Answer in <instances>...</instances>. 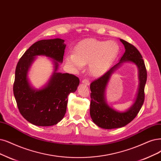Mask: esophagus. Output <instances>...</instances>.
<instances>
[{
  "label": "esophagus",
  "instance_id": "34e87169",
  "mask_svg": "<svg viewBox=\"0 0 161 161\" xmlns=\"http://www.w3.org/2000/svg\"><path fill=\"white\" fill-rule=\"evenodd\" d=\"M82 83L86 85V86L90 85V81H89V80H87V79H84V80H82Z\"/></svg>",
  "mask_w": 161,
  "mask_h": 161
}]
</instances>
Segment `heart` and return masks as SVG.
<instances>
[{
  "label": "heart",
  "instance_id": "b5f03b06",
  "mask_svg": "<svg viewBox=\"0 0 161 161\" xmlns=\"http://www.w3.org/2000/svg\"><path fill=\"white\" fill-rule=\"evenodd\" d=\"M120 47L114 40L103 41L87 38L81 41L74 48V53L66 58L68 64L80 69L90 63L89 68L93 75L103 74L119 52Z\"/></svg>",
  "mask_w": 161,
  "mask_h": 161
}]
</instances>
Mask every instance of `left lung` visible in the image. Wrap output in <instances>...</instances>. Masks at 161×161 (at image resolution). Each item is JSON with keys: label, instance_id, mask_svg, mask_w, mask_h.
I'll return each instance as SVG.
<instances>
[{"label": "left lung", "instance_id": "1", "mask_svg": "<svg viewBox=\"0 0 161 161\" xmlns=\"http://www.w3.org/2000/svg\"><path fill=\"white\" fill-rule=\"evenodd\" d=\"M120 41L125 47V52L120 62L99 78L93 81L90 85L91 117L97 126L107 129L122 127L132 121L139 114L145 100V86L147 72L143 59L141 53L133 44L122 39H120ZM125 61H131L138 65L140 85L138 97L134 105L128 111L119 113L109 108L106 103L104 93L110 75L119 65Z\"/></svg>", "mask_w": 161, "mask_h": 161}]
</instances>
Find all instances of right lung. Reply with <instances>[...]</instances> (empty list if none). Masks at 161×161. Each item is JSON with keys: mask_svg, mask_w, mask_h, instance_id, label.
I'll list each match as a JSON object with an SVG mask.
<instances>
[{"mask_svg": "<svg viewBox=\"0 0 161 161\" xmlns=\"http://www.w3.org/2000/svg\"><path fill=\"white\" fill-rule=\"evenodd\" d=\"M59 38L42 40L33 44L17 64L13 92L18 108L22 117L37 126H52L60 121L66 112L68 96L80 84L77 76L68 73L54 72L45 88L35 90L29 85L27 71L34 57L44 55L58 62H63L65 45Z\"/></svg>", "mask_w": 161, "mask_h": 161, "instance_id": "right-lung-1", "label": "right lung"}]
</instances>
